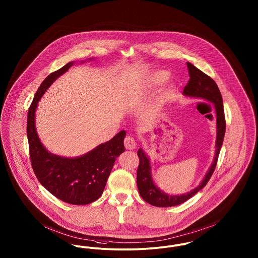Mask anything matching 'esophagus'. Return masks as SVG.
I'll return each instance as SVG.
<instances>
[{
  "instance_id": "1",
  "label": "esophagus",
  "mask_w": 258,
  "mask_h": 258,
  "mask_svg": "<svg viewBox=\"0 0 258 258\" xmlns=\"http://www.w3.org/2000/svg\"><path fill=\"white\" fill-rule=\"evenodd\" d=\"M124 146H125V148L127 150L135 149L136 146H137L135 138H133L132 136H126L125 139H124Z\"/></svg>"
}]
</instances>
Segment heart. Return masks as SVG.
I'll use <instances>...</instances> for the list:
<instances>
[{
  "label": "heart",
  "instance_id": "1",
  "mask_svg": "<svg viewBox=\"0 0 258 258\" xmlns=\"http://www.w3.org/2000/svg\"><path fill=\"white\" fill-rule=\"evenodd\" d=\"M167 72L165 71H156L154 74H152V76L150 77L149 79V84L150 86H156V85H159L161 83H163L166 79H167Z\"/></svg>",
  "mask_w": 258,
  "mask_h": 258
}]
</instances>
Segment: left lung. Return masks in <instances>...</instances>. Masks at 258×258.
<instances>
[{
	"label": "left lung",
	"instance_id": "obj_1",
	"mask_svg": "<svg viewBox=\"0 0 258 258\" xmlns=\"http://www.w3.org/2000/svg\"><path fill=\"white\" fill-rule=\"evenodd\" d=\"M188 71H189V79L187 85L184 88L183 94L189 97H197L207 100L214 103L216 117H217V141H216V155L214 157V161L207 172L204 181L201 183L199 187L189 191L188 194L182 196H169L163 192L162 190L156 188L152 176H151V166L149 158L146 156L145 153L140 149L138 151L139 156V166L137 170V185L139 192L144 201L148 204L157 207H168L181 205L188 201L192 196H195L198 191L203 189L209 179L211 178L213 172L215 170L219 153L223 144L225 131H226V120L224 114L223 101L222 96L219 91V88L215 81L204 73L202 70L197 69L191 63L187 62Z\"/></svg>",
	"mask_w": 258,
	"mask_h": 258
}]
</instances>
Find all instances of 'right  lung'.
<instances>
[{
  "mask_svg": "<svg viewBox=\"0 0 258 258\" xmlns=\"http://www.w3.org/2000/svg\"><path fill=\"white\" fill-rule=\"evenodd\" d=\"M71 66L72 62H69L52 72L38 88L28 109L27 138L31 165L39 182L60 201L84 206L102 196L115 158L124 152L123 140L126 132L120 131L110 141L76 158L56 156L45 150L35 128L37 104L52 82Z\"/></svg>",
  "mask_w": 258,
  "mask_h": 258,
  "instance_id": "add662e5",
  "label": "right lung"
}]
</instances>
